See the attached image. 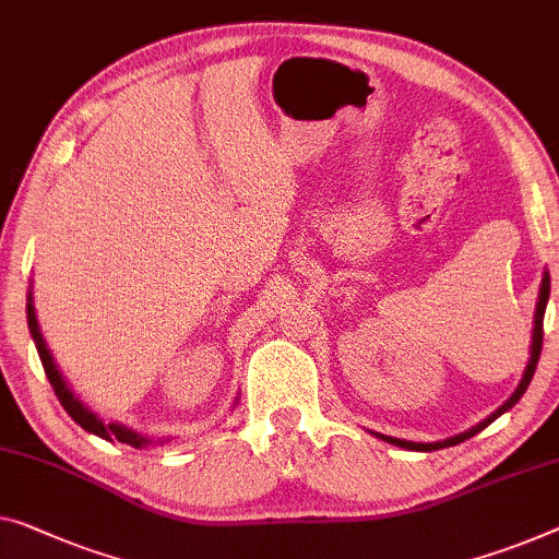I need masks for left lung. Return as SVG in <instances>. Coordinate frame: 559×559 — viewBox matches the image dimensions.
Listing matches in <instances>:
<instances>
[{
    "mask_svg": "<svg viewBox=\"0 0 559 559\" xmlns=\"http://www.w3.org/2000/svg\"><path fill=\"white\" fill-rule=\"evenodd\" d=\"M547 298H549V273L545 271V276H543V286H539L537 308H535V329H532V346H530V361H527V369H524V373H522V381H520V386L514 389V394H512L510 399H507V402H504L502 406H499V409H497L495 414H489L485 421H479L477 427H472L469 431H464V435L449 437V439H444V441H431V444H424V441H406V439H396V437H384V435H377V437H379V439H384V441H389V444H394V447L412 449V452H437V449L454 447V444H460V441L474 437V435H477V431H481L485 427H489V424H492V421L497 419V416H502L504 412H510L512 406L520 402L524 391H527L532 377H535V369H537V361H539V352H543V336H545V331H543V321H545Z\"/></svg>",
    "mask_w": 559,
    "mask_h": 559,
    "instance_id": "1",
    "label": "left lung"
}]
</instances>
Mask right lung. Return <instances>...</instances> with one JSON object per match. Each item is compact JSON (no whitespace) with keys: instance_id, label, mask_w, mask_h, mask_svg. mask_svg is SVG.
<instances>
[{"instance_id":"right-lung-1","label":"right lung","mask_w":559,"mask_h":559,"mask_svg":"<svg viewBox=\"0 0 559 559\" xmlns=\"http://www.w3.org/2000/svg\"><path fill=\"white\" fill-rule=\"evenodd\" d=\"M27 323H29V333H32V338H35V346H37V354H39V359H41V366H45V373H47L49 384H52L57 399H60V404L64 406V412L70 414L72 419L78 421L82 429L90 431V435L99 437V439H107V441H115V439H118V441H122V444H130V447H135V449H143V447H147V444H150V439L140 435V431L130 429V427H124V424H120V421H110V424H105L103 419H99V416H97L95 412H90L87 406L82 404L80 399L72 394V389L67 386V381L62 379L60 369H57V364H55V359H52V354H49V348H47V344H45V338H41V331H39V323H37L35 306H32V294H27ZM157 441H160V444H163L165 439H157Z\"/></svg>"}]
</instances>
